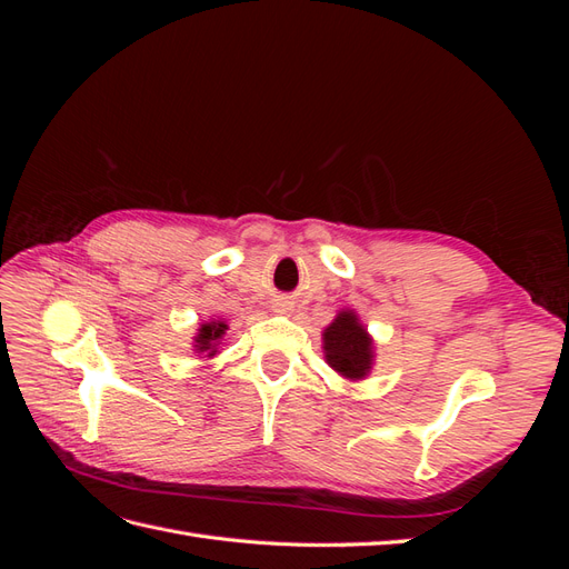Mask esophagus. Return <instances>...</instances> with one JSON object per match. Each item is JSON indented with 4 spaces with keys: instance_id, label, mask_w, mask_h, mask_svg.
I'll list each match as a JSON object with an SVG mask.
<instances>
[{
    "instance_id": "34e87169",
    "label": "esophagus",
    "mask_w": 569,
    "mask_h": 569,
    "mask_svg": "<svg viewBox=\"0 0 569 569\" xmlns=\"http://www.w3.org/2000/svg\"><path fill=\"white\" fill-rule=\"evenodd\" d=\"M289 311H291V301L287 299L274 301V313H289Z\"/></svg>"
}]
</instances>
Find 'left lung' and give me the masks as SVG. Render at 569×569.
<instances>
[{"label": "left lung", "mask_w": 569, "mask_h": 569, "mask_svg": "<svg viewBox=\"0 0 569 569\" xmlns=\"http://www.w3.org/2000/svg\"><path fill=\"white\" fill-rule=\"evenodd\" d=\"M322 349L327 366L351 382L363 380L372 368V339L353 311H339L325 327Z\"/></svg>", "instance_id": "1"}]
</instances>
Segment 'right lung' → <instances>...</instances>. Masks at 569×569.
<instances>
[{"instance_id":"obj_1","label":"right lung","mask_w":569,"mask_h":569,"mask_svg":"<svg viewBox=\"0 0 569 569\" xmlns=\"http://www.w3.org/2000/svg\"><path fill=\"white\" fill-rule=\"evenodd\" d=\"M228 325L222 320H211V322H203L199 327V332L194 337V351L197 353H206V356H216V349H218V341L222 339V335H226ZM201 356V358H206Z\"/></svg>"}]
</instances>
